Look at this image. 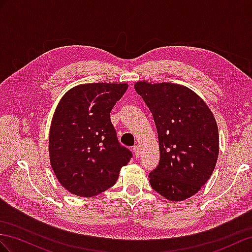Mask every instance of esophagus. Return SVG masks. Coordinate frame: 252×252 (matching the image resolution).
<instances>
[{
  "mask_svg": "<svg viewBox=\"0 0 252 252\" xmlns=\"http://www.w3.org/2000/svg\"><path fill=\"white\" fill-rule=\"evenodd\" d=\"M133 152L135 154V157L138 158L139 157V153H140V149H139V146L138 145H135L133 147Z\"/></svg>",
  "mask_w": 252,
  "mask_h": 252,
  "instance_id": "34e87169",
  "label": "esophagus"
}]
</instances>
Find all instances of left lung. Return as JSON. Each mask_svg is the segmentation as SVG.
<instances>
[{"mask_svg": "<svg viewBox=\"0 0 252 252\" xmlns=\"http://www.w3.org/2000/svg\"><path fill=\"white\" fill-rule=\"evenodd\" d=\"M152 113L159 163L149 173L151 188L171 201L199 191L214 171L219 152L216 120L192 90L171 83L134 85Z\"/></svg>", "mask_w": 252, "mask_h": 252, "instance_id": "8db88e82", "label": "left lung"}]
</instances>
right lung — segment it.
<instances>
[{"instance_id":"obj_1","label":"right lung","mask_w":252,"mask_h":252,"mask_svg":"<svg viewBox=\"0 0 252 252\" xmlns=\"http://www.w3.org/2000/svg\"><path fill=\"white\" fill-rule=\"evenodd\" d=\"M127 84L93 83L71 88L57 105L50 128V162L73 195L94 197L117 181L133 157L120 145L111 111Z\"/></svg>"}]
</instances>
